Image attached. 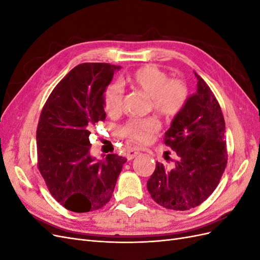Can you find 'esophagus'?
<instances>
[{"mask_svg":"<svg viewBox=\"0 0 260 260\" xmlns=\"http://www.w3.org/2000/svg\"><path fill=\"white\" fill-rule=\"evenodd\" d=\"M139 154H140L139 149L132 148V149H130V151L127 152V158H128V160H131V159H133V158H136V157H137Z\"/></svg>","mask_w":260,"mask_h":260,"instance_id":"obj_1","label":"esophagus"}]
</instances>
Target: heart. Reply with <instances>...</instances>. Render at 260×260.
<instances>
[{"label":"heart","mask_w":260,"mask_h":260,"mask_svg":"<svg viewBox=\"0 0 260 260\" xmlns=\"http://www.w3.org/2000/svg\"><path fill=\"white\" fill-rule=\"evenodd\" d=\"M130 83L144 95L151 99L154 111L166 118L177 116L187 100L186 85L178 79L168 80V76L155 66H145L127 77ZM123 91L118 83L109 84L104 92V107L109 116L120 114L123 105ZM159 129L154 118L130 120L122 129L124 137L131 141L146 143Z\"/></svg>","instance_id":"obj_1"}]
</instances>
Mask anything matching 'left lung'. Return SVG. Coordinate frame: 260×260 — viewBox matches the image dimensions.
I'll return each mask as SVG.
<instances>
[{
  "mask_svg": "<svg viewBox=\"0 0 260 260\" xmlns=\"http://www.w3.org/2000/svg\"><path fill=\"white\" fill-rule=\"evenodd\" d=\"M194 75L196 92L187 98L165 133V143L178 158L172 167L156 162L146 184L152 199L172 210H188L206 201L217 187L228 160L221 108L207 83L195 72Z\"/></svg>",
  "mask_w": 260,
  "mask_h": 260,
  "instance_id": "8db88e82",
  "label": "left lung"
}]
</instances>
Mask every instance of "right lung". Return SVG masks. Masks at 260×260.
Listing matches in <instances>:
<instances>
[{
  "mask_svg": "<svg viewBox=\"0 0 260 260\" xmlns=\"http://www.w3.org/2000/svg\"><path fill=\"white\" fill-rule=\"evenodd\" d=\"M120 66L84 62L56 86L37 129L38 166L53 198L66 209L88 212L111 200L124 157L90 154L91 130L106 117L104 92Z\"/></svg>",
  "mask_w": 260,
  "mask_h": 260,
  "instance_id": "1",
  "label": "right lung"
}]
</instances>
